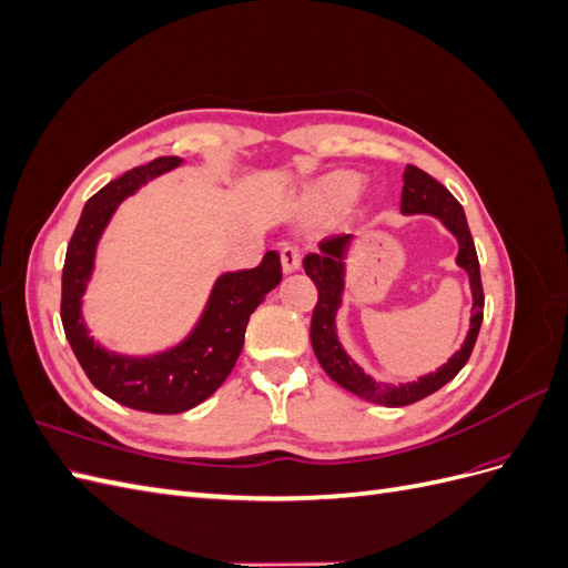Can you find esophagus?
Returning <instances> with one entry per match:
<instances>
[{"label":"esophagus","mask_w":568,"mask_h":568,"mask_svg":"<svg viewBox=\"0 0 568 568\" xmlns=\"http://www.w3.org/2000/svg\"><path fill=\"white\" fill-rule=\"evenodd\" d=\"M280 255H282V267H284V272H286V274H291V272H298V270H301V251H298V246H294V244H284Z\"/></svg>","instance_id":"34e87169"}]
</instances>
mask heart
I'll use <instances>...</instances> for the list:
<instances>
[{
	"mask_svg": "<svg viewBox=\"0 0 568 568\" xmlns=\"http://www.w3.org/2000/svg\"><path fill=\"white\" fill-rule=\"evenodd\" d=\"M363 186V178L351 170H334L307 184L303 192V209L311 215H329L351 203Z\"/></svg>",
	"mask_w": 568,
	"mask_h": 568,
	"instance_id": "obj_1",
	"label": "heart"
}]
</instances>
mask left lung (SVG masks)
<instances>
[{"instance_id":"left-lung-1","label":"left lung","mask_w":568,"mask_h":568,"mask_svg":"<svg viewBox=\"0 0 568 568\" xmlns=\"http://www.w3.org/2000/svg\"><path fill=\"white\" fill-rule=\"evenodd\" d=\"M400 213L434 215L443 222V227L457 239L459 251H457L455 263L469 274V286H471V298H474L469 332L459 351L448 359V363L440 365L436 372L419 376L417 382H407L398 386L374 382L372 376L346 353V348L341 346L338 332H336V315L343 303V291H346V257L353 244V234L324 239L320 244V253L305 255L303 261L305 274L317 286V305H315L313 324H311V341L322 369L329 374L338 386L359 395L363 400L384 405V407L412 405L426 398V395L436 393L448 382H453L457 372L467 365L480 329V322H484V286H480L478 255H476L474 239L459 201L440 182H436L432 175L424 173V170L407 165L403 173Z\"/></svg>"}]
</instances>
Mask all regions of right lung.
Returning a JSON list of instances; mask_svg holds the SVG:
<instances>
[{
    "label": "right lung",
    "mask_w": 568,
    "mask_h": 568,
    "mask_svg": "<svg viewBox=\"0 0 568 568\" xmlns=\"http://www.w3.org/2000/svg\"><path fill=\"white\" fill-rule=\"evenodd\" d=\"M178 165H182V159L161 156L99 189L84 203L68 244L61 282L63 332L84 374L111 400L153 415H180L211 398L236 365L251 313L282 282L277 251H267L253 270L220 274L194 329L178 346L153 355L111 353L90 336L82 317V296L92 280L101 234L120 203Z\"/></svg>",
    "instance_id": "right-lung-1"
}]
</instances>
